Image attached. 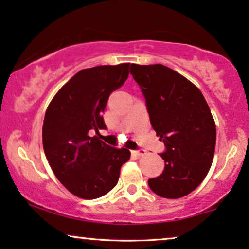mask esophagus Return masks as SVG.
<instances>
[{
	"label": "esophagus",
	"mask_w": 249,
	"mask_h": 249,
	"mask_svg": "<svg viewBox=\"0 0 249 249\" xmlns=\"http://www.w3.org/2000/svg\"><path fill=\"white\" fill-rule=\"evenodd\" d=\"M133 153H134L137 156H143L144 154H146V150L142 149V148H139V149L133 150Z\"/></svg>",
	"instance_id": "34e87169"
}]
</instances>
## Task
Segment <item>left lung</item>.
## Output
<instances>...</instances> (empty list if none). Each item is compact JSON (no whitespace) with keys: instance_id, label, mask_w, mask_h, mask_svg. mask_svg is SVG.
Instances as JSON below:
<instances>
[{"instance_id":"8db88e82","label":"left lung","mask_w":249,"mask_h":249,"mask_svg":"<svg viewBox=\"0 0 249 249\" xmlns=\"http://www.w3.org/2000/svg\"><path fill=\"white\" fill-rule=\"evenodd\" d=\"M130 72L146 100L150 124L165 150L164 171L148 179L154 193L179 199L208 174L215 153L216 125L200 89L162 64H131Z\"/></svg>"}]
</instances>
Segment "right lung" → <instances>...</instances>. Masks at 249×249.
I'll list each match as a JSON object with an SVG mask.
<instances>
[{"instance_id": "add662e5", "label": "right lung", "mask_w": 249, "mask_h": 249, "mask_svg": "<svg viewBox=\"0 0 249 249\" xmlns=\"http://www.w3.org/2000/svg\"><path fill=\"white\" fill-rule=\"evenodd\" d=\"M130 63L84 69L58 90L47 108L42 143L59 181L81 199H97L118 182L126 148L111 147L90 131L106 130L102 112L109 95L125 83Z\"/></svg>"}]
</instances>
